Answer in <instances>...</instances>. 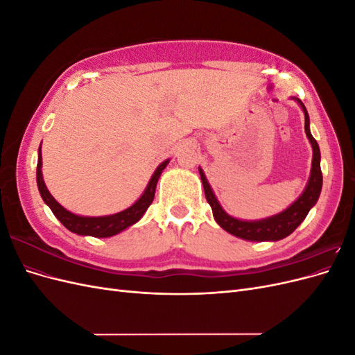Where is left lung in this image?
Segmentation results:
<instances>
[{"label": "left lung", "instance_id": "left-lung-1", "mask_svg": "<svg viewBox=\"0 0 355 355\" xmlns=\"http://www.w3.org/2000/svg\"><path fill=\"white\" fill-rule=\"evenodd\" d=\"M295 101H297V103L302 106L304 114H305V133L309 139L311 146H313V167H311V176H309L305 191L302 192V196H300L288 209L275 214V216L266 218L262 220L235 219V218L230 216V214L222 209L218 198L214 197L209 182L202 173V170L198 168L202 187H204V194H206V200L213 210L214 220H216L225 231L235 235V237L243 239V240H249V241H278V240H282V239L287 237V235L292 234L299 227V225L304 222L308 211L313 209V206L320 197L321 187H323V175H321V168H320V158H321L320 148H318L317 141L309 132V116H308L305 105L297 98H295Z\"/></svg>", "mask_w": 355, "mask_h": 355}]
</instances>
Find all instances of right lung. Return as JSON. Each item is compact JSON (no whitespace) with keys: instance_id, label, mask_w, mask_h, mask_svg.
I'll return each mask as SVG.
<instances>
[{"instance_id":"right-lung-1","label":"right lung","mask_w":355,"mask_h":355,"mask_svg":"<svg viewBox=\"0 0 355 355\" xmlns=\"http://www.w3.org/2000/svg\"><path fill=\"white\" fill-rule=\"evenodd\" d=\"M41 146L38 149V164H37V185L40 189V194L44 200V202L51 209L53 214L62 222L63 227L69 230L71 232H75L78 235H90V237H98V239H106V237H112V235L124 231L125 228L132 227L133 223H136L139 219L144 216V213L146 209L151 206V202L155 196V188H157V182L159 175L163 173V170L168 164V159H166L164 163H161L157 170L154 171V175L149 180V184L142 194V197L139 198L133 206L128 209L110 214V216H98V218H89V216H78V214H73L68 211L65 207H62L60 204L53 198V196L49 192L44 179H42L41 173Z\"/></svg>"}]
</instances>
